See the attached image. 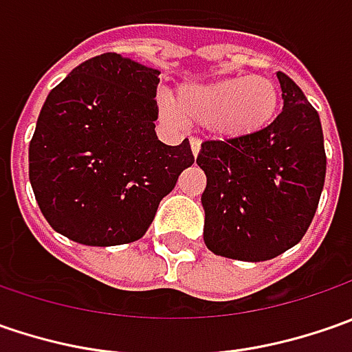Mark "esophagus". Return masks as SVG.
Here are the masks:
<instances>
[{
  "label": "esophagus",
  "instance_id": "esophagus-1",
  "mask_svg": "<svg viewBox=\"0 0 352 352\" xmlns=\"http://www.w3.org/2000/svg\"><path fill=\"white\" fill-rule=\"evenodd\" d=\"M190 146H192V155L197 156L199 155V148H201V141L196 139V137H192V139H190Z\"/></svg>",
  "mask_w": 352,
  "mask_h": 352
}]
</instances>
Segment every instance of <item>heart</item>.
I'll return each mask as SVG.
<instances>
[{"mask_svg":"<svg viewBox=\"0 0 352 352\" xmlns=\"http://www.w3.org/2000/svg\"><path fill=\"white\" fill-rule=\"evenodd\" d=\"M278 103L280 96L272 80L264 76H231L182 84L176 100L162 94L158 111L176 127L186 125V121L210 123L215 135L241 139L270 125Z\"/></svg>","mask_w":352,"mask_h":352,"instance_id":"b5f03b06","label":"heart"}]
</instances>
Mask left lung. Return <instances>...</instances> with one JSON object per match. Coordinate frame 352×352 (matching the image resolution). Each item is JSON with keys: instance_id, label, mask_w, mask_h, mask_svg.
Instances as JSON below:
<instances>
[{"instance_id": "obj_1", "label": "left lung", "mask_w": 352, "mask_h": 352, "mask_svg": "<svg viewBox=\"0 0 352 352\" xmlns=\"http://www.w3.org/2000/svg\"><path fill=\"white\" fill-rule=\"evenodd\" d=\"M276 76L282 113L249 137L201 142L197 155L208 176L204 241L219 256L270 261L302 241L318 210L327 168L321 121L298 84Z\"/></svg>"}]
</instances>
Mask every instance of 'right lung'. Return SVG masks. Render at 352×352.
<instances>
[{
  "label": "right lung",
  "mask_w": 352,
  "mask_h": 352,
  "mask_svg": "<svg viewBox=\"0 0 352 352\" xmlns=\"http://www.w3.org/2000/svg\"><path fill=\"white\" fill-rule=\"evenodd\" d=\"M158 70L105 52L47 96L29 144V180L48 225L88 247L141 239L194 164L188 139L158 141Z\"/></svg>",
  "instance_id": "right-lung-1"
}]
</instances>
